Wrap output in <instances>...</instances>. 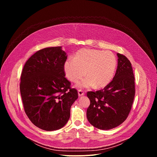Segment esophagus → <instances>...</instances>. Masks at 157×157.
<instances>
[{
	"label": "esophagus",
	"instance_id": "esophagus-1",
	"mask_svg": "<svg viewBox=\"0 0 157 157\" xmlns=\"http://www.w3.org/2000/svg\"><path fill=\"white\" fill-rule=\"evenodd\" d=\"M78 96L80 97V96H84V91H82V90H78Z\"/></svg>",
	"mask_w": 157,
	"mask_h": 157
}]
</instances>
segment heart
Instances as JSON below:
<instances>
[{
  "mask_svg": "<svg viewBox=\"0 0 157 157\" xmlns=\"http://www.w3.org/2000/svg\"><path fill=\"white\" fill-rule=\"evenodd\" d=\"M117 64L115 55L110 51L84 48L76 52L73 59H67L63 65L66 77L71 82H78V87L101 89L113 80Z\"/></svg>",
  "mask_w": 157,
  "mask_h": 157,
  "instance_id": "1",
  "label": "heart"
}]
</instances>
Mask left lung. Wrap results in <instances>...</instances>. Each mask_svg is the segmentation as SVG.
Masks as SVG:
<instances>
[{
	"mask_svg": "<svg viewBox=\"0 0 157 157\" xmlns=\"http://www.w3.org/2000/svg\"><path fill=\"white\" fill-rule=\"evenodd\" d=\"M116 75L101 90L87 93L90 105L87 119L92 125L101 130L114 128L128 116L135 96V78L130 61L120 53Z\"/></svg>",
	"mask_w": 157,
	"mask_h": 157,
	"instance_id": "1",
	"label": "left lung"
}]
</instances>
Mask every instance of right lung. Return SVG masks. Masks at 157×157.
<instances>
[{
    "label": "right lung",
    "instance_id": "add662e5",
    "mask_svg": "<svg viewBox=\"0 0 157 157\" xmlns=\"http://www.w3.org/2000/svg\"><path fill=\"white\" fill-rule=\"evenodd\" d=\"M66 53L61 47H49L33 54L21 75L20 90L24 110L31 122L47 131L64 127L70 117L78 91L64 77Z\"/></svg>",
    "mask_w": 157,
    "mask_h": 157
}]
</instances>
